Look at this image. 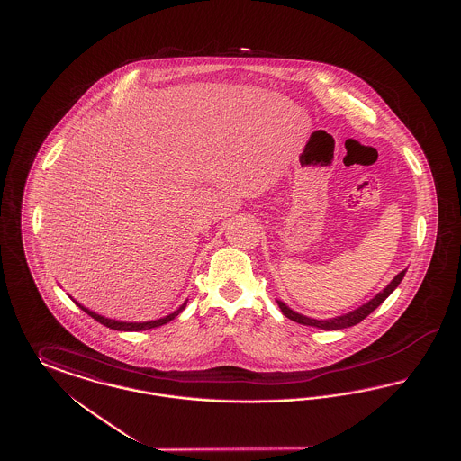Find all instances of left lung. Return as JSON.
Masks as SVG:
<instances>
[{"instance_id":"obj_1","label":"left lung","mask_w":461,"mask_h":461,"mask_svg":"<svg viewBox=\"0 0 461 461\" xmlns=\"http://www.w3.org/2000/svg\"><path fill=\"white\" fill-rule=\"evenodd\" d=\"M404 273H406V269L401 271L389 285L385 286L380 294H376L372 301L366 303L365 306L357 307L356 311H351L349 314L337 316V318H333V320H312V318H307V316H303V314L292 311L290 307H286L285 304L280 303V301H278V306H280L282 312L285 314L288 320H292V321H295V323H301V325H306V327H316V329L323 330L348 329V327H354V325L361 323L370 312H373L376 307L380 306V304L394 292L395 286L401 284V280L404 278Z\"/></svg>"}]
</instances>
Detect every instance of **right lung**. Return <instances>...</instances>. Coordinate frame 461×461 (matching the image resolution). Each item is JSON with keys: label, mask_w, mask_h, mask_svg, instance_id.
I'll list each match as a JSON object with an SVG mask.
<instances>
[{"label": "right lung", "mask_w": 461, "mask_h": 461, "mask_svg": "<svg viewBox=\"0 0 461 461\" xmlns=\"http://www.w3.org/2000/svg\"><path fill=\"white\" fill-rule=\"evenodd\" d=\"M76 304H77V303H76ZM77 306L81 307V309H83L86 314H89L93 320H96L98 323L105 325L107 329L121 330V331H141V330L155 329V327H162V325L169 323L171 320H175L176 316L185 309L186 304H183V306L179 307L177 311H175L173 314H169V316H166V318H160V320H155V321H147V323H124V321H115V320L104 318V316H100V314H96V312L89 311V309L81 306V304H77Z\"/></svg>", "instance_id": "obj_1"}]
</instances>
